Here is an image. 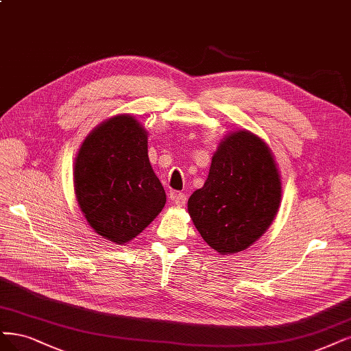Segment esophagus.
Segmentation results:
<instances>
[{
    "mask_svg": "<svg viewBox=\"0 0 351 351\" xmlns=\"http://www.w3.org/2000/svg\"><path fill=\"white\" fill-rule=\"evenodd\" d=\"M171 200L174 202V204H176L177 208H181V206H184V204H186L187 196L184 195V193L174 191V193H171Z\"/></svg>",
    "mask_w": 351,
    "mask_h": 351,
    "instance_id": "1",
    "label": "esophagus"
}]
</instances>
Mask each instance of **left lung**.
I'll return each mask as SVG.
<instances>
[{"label":"left lung","instance_id":"left-lung-1","mask_svg":"<svg viewBox=\"0 0 351 351\" xmlns=\"http://www.w3.org/2000/svg\"><path fill=\"white\" fill-rule=\"evenodd\" d=\"M282 200L273 154L248 130L229 134L213 154L206 183L189 199L193 223L219 254L247 250L267 231Z\"/></svg>","mask_w":351,"mask_h":351}]
</instances>
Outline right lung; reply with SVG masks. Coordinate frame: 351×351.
I'll use <instances>...</instances> for the list:
<instances>
[{"instance_id":"right-lung-1","label":"right lung","mask_w":351,"mask_h":351,"mask_svg":"<svg viewBox=\"0 0 351 351\" xmlns=\"http://www.w3.org/2000/svg\"><path fill=\"white\" fill-rule=\"evenodd\" d=\"M74 187L88 225L120 245L139 235L167 200L148 158V132L130 114L107 119L84 139Z\"/></svg>"}]
</instances>
